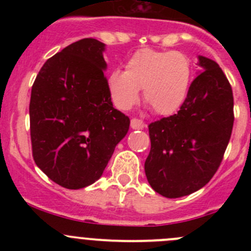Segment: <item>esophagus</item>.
Here are the masks:
<instances>
[{"instance_id": "obj_1", "label": "esophagus", "mask_w": 251, "mask_h": 251, "mask_svg": "<svg viewBox=\"0 0 251 251\" xmlns=\"http://www.w3.org/2000/svg\"><path fill=\"white\" fill-rule=\"evenodd\" d=\"M131 127H132L133 130H141V128L144 127V123L140 120V119L133 118L132 120H131Z\"/></svg>"}]
</instances>
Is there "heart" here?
Returning <instances> with one entry per match:
<instances>
[{
	"instance_id": "obj_1",
	"label": "heart",
	"mask_w": 251,
	"mask_h": 251,
	"mask_svg": "<svg viewBox=\"0 0 251 251\" xmlns=\"http://www.w3.org/2000/svg\"><path fill=\"white\" fill-rule=\"evenodd\" d=\"M193 77L191 58L178 50L142 48L126 63V70H114L108 77L111 100L128 110L143 98L159 115H170L186 100Z\"/></svg>"
}]
</instances>
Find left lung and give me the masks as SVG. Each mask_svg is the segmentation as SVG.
I'll return each mask as SVG.
<instances>
[{
  "label": "left lung",
  "instance_id": "1",
  "mask_svg": "<svg viewBox=\"0 0 251 251\" xmlns=\"http://www.w3.org/2000/svg\"><path fill=\"white\" fill-rule=\"evenodd\" d=\"M204 72L191 83L176 114L148 125L147 179L166 198L188 196L216 174L233 128V92L216 62L199 57Z\"/></svg>",
  "mask_w": 251,
  "mask_h": 251
}]
</instances>
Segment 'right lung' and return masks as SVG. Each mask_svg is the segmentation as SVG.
I'll list each match as a JSON object with an SVG mask.
<instances>
[{
  "mask_svg": "<svg viewBox=\"0 0 251 251\" xmlns=\"http://www.w3.org/2000/svg\"><path fill=\"white\" fill-rule=\"evenodd\" d=\"M103 50L91 37L63 48L42 65L31 88L32 158L68 189L102 176L130 126L128 116L113 108Z\"/></svg>",
  "mask_w": 251,
  "mask_h": 251,
  "instance_id": "add662e5",
  "label": "right lung"
}]
</instances>
